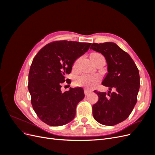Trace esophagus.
Here are the masks:
<instances>
[{
    "instance_id": "esophagus-1",
    "label": "esophagus",
    "mask_w": 155,
    "mask_h": 155,
    "mask_svg": "<svg viewBox=\"0 0 155 155\" xmlns=\"http://www.w3.org/2000/svg\"><path fill=\"white\" fill-rule=\"evenodd\" d=\"M91 92H92V91H91V90H88V89H87V88H85V89H84V92H85V94L86 96L88 95V94H90Z\"/></svg>"
}]
</instances>
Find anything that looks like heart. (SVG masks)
<instances>
[{"label": "heart", "instance_id": "1", "mask_svg": "<svg viewBox=\"0 0 155 155\" xmlns=\"http://www.w3.org/2000/svg\"><path fill=\"white\" fill-rule=\"evenodd\" d=\"M102 55L100 53H92L91 55V59L93 61L96 60L97 58L102 57ZM79 61V59L75 61V62L73 64V68H76L78 63ZM100 80V76L97 74H83L81 76H78L75 79V83L77 85L82 86L86 87L87 88H92L94 87L97 82H99Z\"/></svg>", "mask_w": 155, "mask_h": 155}]
</instances>
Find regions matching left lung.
Masks as SVG:
<instances>
[{
  "mask_svg": "<svg viewBox=\"0 0 155 155\" xmlns=\"http://www.w3.org/2000/svg\"><path fill=\"white\" fill-rule=\"evenodd\" d=\"M90 49L105 58L108 73L101 84L109 88L107 94L94 91L99 99L92 106L94 118L103 125H115L128 118L137 104L138 69L130 56L114 43H92ZM112 88L115 92H110Z\"/></svg>",
  "mask_w": 155,
  "mask_h": 155,
  "instance_id": "left-lung-1",
  "label": "left lung"
}]
</instances>
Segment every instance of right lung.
<instances>
[{
  "instance_id": "right-lung-1",
  "label": "right lung",
  "mask_w": 155,
  "mask_h": 155,
  "mask_svg": "<svg viewBox=\"0 0 155 155\" xmlns=\"http://www.w3.org/2000/svg\"><path fill=\"white\" fill-rule=\"evenodd\" d=\"M91 43L58 41L45 46L33 59L28 75L31 103L39 119L51 126L69 123L76 116V106L84 97L81 87L61 92V84L70 83L65 75L88 51Z\"/></svg>"
}]
</instances>
